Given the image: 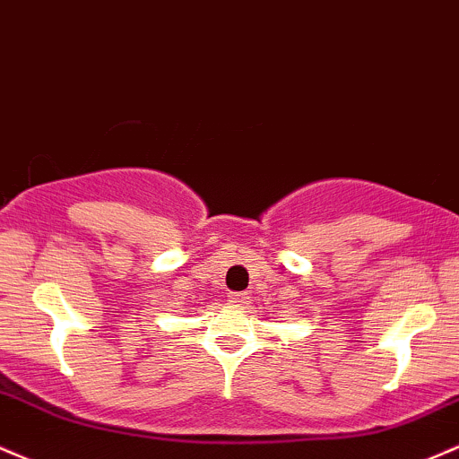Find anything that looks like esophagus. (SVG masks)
Segmentation results:
<instances>
[{
	"label": "esophagus",
	"instance_id": "esophagus-1",
	"mask_svg": "<svg viewBox=\"0 0 459 459\" xmlns=\"http://www.w3.org/2000/svg\"><path fill=\"white\" fill-rule=\"evenodd\" d=\"M247 299H249L247 297V292H231L230 295V301L234 303V306H245Z\"/></svg>",
	"mask_w": 459,
	"mask_h": 459
}]
</instances>
